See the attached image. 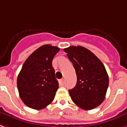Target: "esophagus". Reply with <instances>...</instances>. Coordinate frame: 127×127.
<instances>
[{"mask_svg":"<svg viewBox=\"0 0 127 127\" xmlns=\"http://www.w3.org/2000/svg\"><path fill=\"white\" fill-rule=\"evenodd\" d=\"M59 83L61 85H64V79H61V80L59 81Z\"/></svg>","mask_w":127,"mask_h":127,"instance_id":"obj_1","label":"esophagus"}]
</instances>
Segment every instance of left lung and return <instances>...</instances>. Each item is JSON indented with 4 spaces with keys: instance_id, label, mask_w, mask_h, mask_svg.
I'll return each mask as SVG.
<instances>
[{
    "instance_id": "8db88e82",
    "label": "left lung",
    "mask_w": 127,
    "mask_h": 127,
    "mask_svg": "<svg viewBox=\"0 0 127 127\" xmlns=\"http://www.w3.org/2000/svg\"><path fill=\"white\" fill-rule=\"evenodd\" d=\"M76 71V86L68 91L72 101L85 110H91L104 100L109 87L104 66L91 51L81 46L64 48Z\"/></svg>"
}]
</instances>
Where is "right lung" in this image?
<instances>
[{"label":"right lung","instance_id":"1","mask_svg":"<svg viewBox=\"0 0 127 127\" xmlns=\"http://www.w3.org/2000/svg\"><path fill=\"white\" fill-rule=\"evenodd\" d=\"M59 50L57 46L44 44L23 64L17 78V87L21 100L30 108L42 109L54 100L59 83L52 61Z\"/></svg>","mask_w":127,"mask_h":127}]
</instances>
